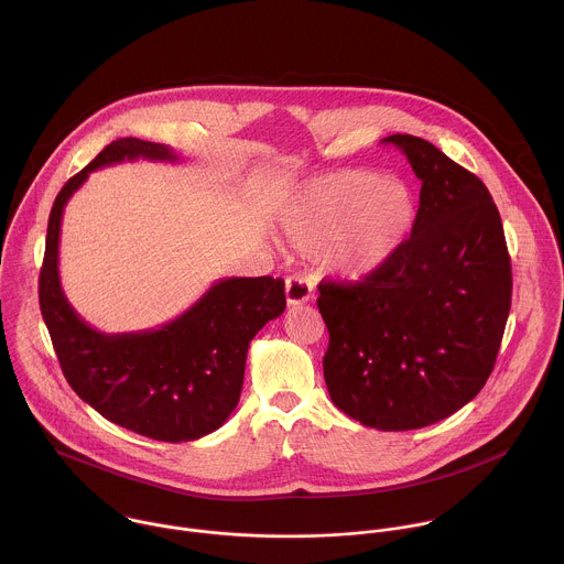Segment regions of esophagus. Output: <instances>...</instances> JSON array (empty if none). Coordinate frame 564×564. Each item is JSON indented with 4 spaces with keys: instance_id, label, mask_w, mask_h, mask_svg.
I'll return each mask as SVG.
<instances>
[{
    "instance_id": "34e87169",
    "label": "esophagus",
    "mask_w": 564,
    "mask_h": 564,
    "mask_svg": "<svg viewBox=\"0 0 564 564\" xmlns=\"http://www.w3.org/2000/svg\"><path fill=\"white\" fill-rule=\"evenodd\" d=\"M285 299H288L290 306L308 303L313 299V283L303 274L290 276L288 285H285Z\"/></svg>"
}]
</instances>
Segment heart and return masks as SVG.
<instances>
[{
  "mask_svg": "<svg viewBox=\"0 0 564 564\" xmlns=\"http://www.w3.org/2000/svg\"><path fill=\"white\" fill-rule=\"evenodd\" d=\"M416 217L419 204L408 184L347 170L304 184L285 204L281 229L294 249L324 251L337 274L360 281L401 253Z\"/></svg>",
  "mask_w": 564,
  "mask_h": 564,
  "instance_id": "obj_1",
  "label": "heart"
}]
</instances>
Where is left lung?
Segmentation results:
<instances>
[{"label": "left lung", "instance_id": "8db88e82", "mask_svg": "<svg viewBox=\"0 0 564 564\" xmlns=\"http://www.w3.org/2000/svg\"><path fill=\"white\" fill-rule=\"evenodd\" d=\"M423 182L414 231L380 272L317 285L333 403L365 427L408 432L485 387L511 308V258L487 186L434 143L390 134Z\"/></svg>", "mask_w": 564, "mask_h": 564}]
</instances>
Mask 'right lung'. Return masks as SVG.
Returning a JSON list of instances; mask_svg holds the SVG:
<instances>
[{
  "mask_svg": "<svg viewBox=\"0 0 564 564\" xmlns=\"http://www.w3.org/2000/svg\"><path fill=\"white\" fill-rule=\"evenodd\" d=\"M134 159L175 163L177 154L163 143L124 137L57 193L39 279L41 311L70 389L98 414L152 440L191 442L217 432L236 410L249 344L285 311V283L220 279L180 317L152 330L107 335L86 324L59 283L64 206L91 172Z\"/></svg>",
  "mask_w": 564,
  "mask_h": 564,
  "instance_id": "1",
  "label": "right lung"
}]
</instances>
